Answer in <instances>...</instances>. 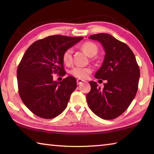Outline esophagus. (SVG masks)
I'll use <instances>...</instances> for the list:
<instances>
[{"instance_id": "34e87169", "label": "esophagus", "mask_w": 154, "mask_h": 154, "mask_svg": "<svg viewBox=\"0 0 154 154\" xmlns=\"http://www.w3.org/2000/svg\"><path fill=\"white\" fill-rule=\"evenodd\" d=\"M83 82H85V81H84V80L81 79H77V84H78V85L82 84V83H83Z\"/></svg>"}]
</instances>
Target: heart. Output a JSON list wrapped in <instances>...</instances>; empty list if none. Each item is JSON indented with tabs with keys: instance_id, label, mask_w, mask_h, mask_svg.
Listing matches in <instances>:
<instances>
[{
	"instance_id": "1",
	"label": "heart",
	"mask_w": 154,
	"mask_h": 154,
	"mask_svg": "<svg viewBox=\"0 0 154 154\" xmlns=\"http://www.w3.org/2000/svg\"><path fill=\"white\" fill-rule=\"evenodd\" d=\"M82 49L88 56H91L92 55H96L98 51V48L94 43L92 42H86L83 44L82 46ZM72 49L69 48L64 52L62 55V59L65 64H69L72 61ZM91 72H92V69L89 67H83L79 66H76L72 68L71 71V73L73 76L82 78V79H85L88 77Z\"/></svg>"
}]
</instances>
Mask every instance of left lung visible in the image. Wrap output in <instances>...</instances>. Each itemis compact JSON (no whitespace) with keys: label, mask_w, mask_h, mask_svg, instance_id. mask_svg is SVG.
<instances>
[{"label":"left lung","mask_w":154,"mask_h":154,"mask_svg":"<svg viewBox=\"0 0 154 154\" xmlns=\"http://www.w3.org/2000/svg\"><path fill=\"white\" fill-rule=\"evenodd\" d=\"M105 52L102 66L95 73L96 79L106 80L103 89L91 82L90 92L86 96L90 109L99 118L113 119L126 110L138 90L140 70L133 52L126 44L109 34L91 35Z\"/></svg>","instance_id":"8db88e82"}]
</instances>
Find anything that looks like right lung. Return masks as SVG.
Returning <instances> with one entry per match:
<instances>
[{"label":"right lung","mask_w":154,"mask_h":154,"mask_svg":"<svg viewBox=\"0 0 154 154\" xmlns=\"http://www.w3.org/2000/svg\"><path fill=\"white\" fill-rule=\"evenodd\" d=\"M83 37L49 36L33 43L26 51L17 71L20 98L30 111L40 118L51 119L66 109L77 82L69 76L62 82L53 74H66L62 55Z\"/></svg>","instance_id":"obj_1"}]
</instances>
